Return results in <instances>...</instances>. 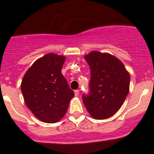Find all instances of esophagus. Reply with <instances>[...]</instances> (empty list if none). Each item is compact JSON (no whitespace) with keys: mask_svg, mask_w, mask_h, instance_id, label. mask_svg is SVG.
Segmentation results:
<instances>
[{"mask_svg":"<svg viewBox=\"0 0 154 154\" xmlns=\"http://www.w3.org/2000/svg\"><path fill=\"white\" fill-rule=\"evenodd\" d=\"M79 94H80V91H79V90H75V91H74V95H75L76 97H77V96L79 95Z\"/></svg>","mask_w":154,"mask_h":154,"instance_id":"obj_1","label":"esophagus"}]
</instances>
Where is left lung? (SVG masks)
I'll list each match as a JSON object with an SVG mask.
<instances>
[{
    "mask_svg": "<svg viewBox=\"0 0 154 154\" xmlns=\"http://www.w3.org/2000/svg\"><path fill=\"white\" fill-rule=\"evenodd\" d=\"M91 70L90 93L83 100L91 118L103 120L116 114L130 91V76L122 62L109 53L84 56Z\"/></svg>",
    "mask_w": 154,
    "mask_h": 154,
    "instance_id": "obj_1",
    "label": "left lung"
}]
</instances>
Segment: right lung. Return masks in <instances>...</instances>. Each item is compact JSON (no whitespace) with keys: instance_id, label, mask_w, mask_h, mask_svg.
Segmentation results:
<instances>
[{"instance_id":"right-lung-1","label":"right lung","mask_w":154,"mask_h":154,"mask_svg":"<svg viewBox=\"0 0 154 154\" xmlns=\"http://www.w3.org/2000/svg\"><path fill=\"white\" fill-rule=\"evenodd\" d=\"M63 55L49 53L35 60L21 83L24 102L35 118L45 123H57L67 112L74 93L62 74Z\"/></svg>"}]
</instances>
